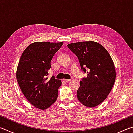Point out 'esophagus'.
<instances>
[{"label": "esophagus", "mask_w": 133, "mask_h": 133, "mask_svg": "<svg viewBox=\"0 0 133 133\" xmlns=\"http://www.w3.org/2000/svg\"><path fill=\"white\" fill-rule=\"evenodd\" d=\"M63 81L65 82H69V81H70V79H65V78H64Z\"/></svg>", "instance_id": "esophagus-1"}]
</instances>
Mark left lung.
I'll list each match as a JSON object with an SVG mask.
<instances>
[{
  "instance_id": "left-lung-1",
  "label": "left lung",
  "mask_w": 133,
  "mask_h": 133,
  "mask_svg": "<svg viewBox=\"0 0 133 133\" xmlns=\"http://www.w3.org/2000/svg\"><path fill=\"white\" fill-rule=\"evenodd\" d=\"M79 61L87 77L80 81L77 98L85 106L94 107L107 97L116 80L113 61L104 47L95 42H81L67 45Z\"/></svg>"
}]
</instances>
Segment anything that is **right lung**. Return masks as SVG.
I'll use <instances>...</instances> for the list:
<instances>
[{
	"instance_id": "1",
	"label": "right lung",
	"mask_w": 133,
	"mask_h": 133,
	"mask_svg": "<svg viewBox=\"0 0 133 133\" xmlns=\"http://www.w3.org/2000/svg\"><path fill=\"white\" fill-rule=\"evenodd\" d=\"M63 42H37L26 48L20 58L16 78L22 93L31 104L44 110L51 106L57 98L60 80L53 76L48 79L53 56Z\"/></svg>"
}]
</instances>
